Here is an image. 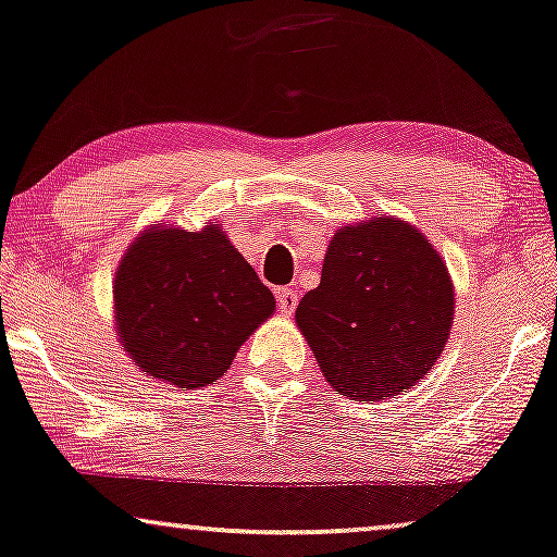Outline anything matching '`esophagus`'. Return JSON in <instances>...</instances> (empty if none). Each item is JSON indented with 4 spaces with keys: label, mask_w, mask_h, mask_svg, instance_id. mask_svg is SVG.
I'll return each mask as SVG.
<instances>
[{
    "label": "esophagus",
    "mask_w": 557,
    "mask_h": 557,
    "mask_svg": "<svg viewBox=\"0 0 557 557\" xmlns=\"http://www.w3.org/2000/svg\"><path fill=\"white\" fill-rule=\"evenodd\" d=\"M277 306L283 313H293L298 306V290L293 287H277Z\"/></svg>",
    "instance_id": "obj_1"
}]
</instances>
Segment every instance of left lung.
<instances>
[{"instance_id":"obj_1","label":"left lung","mask_w":557,"mask_h":557,"mask_svg":"<svg viewBox=\"0 0 557 557\" xmlns=\"http://www.w3.org/2000/svg\"><path fill=\"white\" fill-rule=\"evenodd\" d=\"M453 308V280L434 246L385 215L336 231L321 283L302 295L295 321L342 396L380 400L434 368Z\"/></svg>"}]
</instances>
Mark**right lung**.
Segmentation results:
<instances>
[{
  "label": "right lung",
  "instance_id": "obj_1",
  "mask_svg": "<svg viewBox=\"0 0 557 557\" xmlns=\"http://www.w3.org/2000/svg\"><path fill=\"white\" fill-rule=\"evenodd\" d=\"M117 336L138 368L177 388L215 383L274 311L251 264L213 226L151 228L115 274Z\"/></svg>",
  "mask_w": 557,
  "mask_h": 557
}]
</instances>
